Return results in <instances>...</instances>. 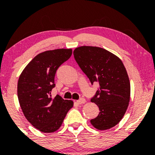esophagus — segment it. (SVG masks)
Segmentation results:
<instances>
[{"label": "esophagus", "mask_w": 155, "mask_h": 155, "mask_svg": "<svg viewBox=\"0 0 155 155\" xmlns=\"http://www.w3.org/2000/svg\"><path fill=\"white\" fill-rule=\"evenodd\" d=\"M85 102H86V100H85L84 98H80L79 100H78L77 101H76V103H77V104H79V105L84 104Z\"/></svg>", "instance_id": "34e87169"}]
</instances>
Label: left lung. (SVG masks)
<instances>
[{"label":"left lung","mask_w":155,"mask_h":155,"mask_svg":"<svg viewBox=\"0 0 155 155\" xmlns=\"http://www.w3.org/2000/svg\"><path fill=\"white\" fill-rule=\"evenodd\" d=\"M74 55L92 84H99L90 101L98 106L100 112L90 122L100 130L114 127L124 117L130 96V84L123 63L115 54L97 47H77Z\"/></svg>","instance_id":"1"}]
</instances>
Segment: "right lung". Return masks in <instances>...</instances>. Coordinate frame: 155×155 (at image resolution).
Returning a JSON list of instances; mask_svg holds the SVG:
<instances>
[{
	"label": "right lung",
	"mask_w": 155,
	"mask_h": 155,
	"mask_svg": "<svg viewBox=\"0 0 155 155\" xmlns=\"http://www.w3.org/2000/svg\"><path fill=\"white\" fill-rule=\"evenodd\" d=\"M71 54V49L44 51L36 55L19 76L17 95L20 107L28 122L41 132L58 130L74 106L72 101L64 100L58 95L52 98L51 95L57 70Z\"/></svg>",
	"instance_id": "right-lung-1"
}]
</instances>
